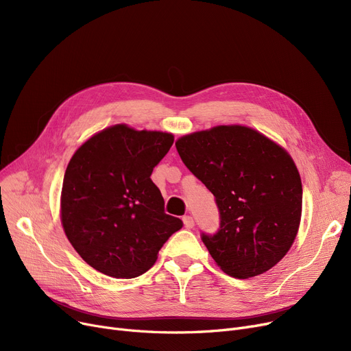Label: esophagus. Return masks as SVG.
Masks as SVG:
<instances>
[{
    "mask_svg": "<svg viewBox=\"0 0 351 351\" xmlns=\"http://www.w3.org/2000/svg\"><path fill=\"white\" fill-rule=\"evenodd\" d=\"M183 225H185L186 229H193L195 226V220L192 216H183Z\"/></svg>",
    "mask_w": 351,
    "mask_h": 351,
    "instance_id": "obj_1",
    "label": "esophagus"
}]
</instances>
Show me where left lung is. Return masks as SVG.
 Masks as SVG:
<instances>
[{"mask_svg":"<svg viewBox=\"0 0 351 351\" xmlns=\"http://www.w3.org/2000/svg\"><path fill=\"white\" fill-rule=\"evenodd\" d=\"M175 145L216 197L220 229L202 236L216 265L236 279L278 265L302 220V179L290 154L245 125H217L183 135Z\"/></svg>","mask_w":351,"mask_h":351,"instance_id":"8db88e82","label":"left lung"}]
</instances>
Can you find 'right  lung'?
<instances>
[{
	"instance_id": "right-lung-1",
	"label": "right lung",
	"mask_w": 351,
	"mask_h": 351,
	"mask_svg": "<svg viewBox=\"0 0 351 351\" xmlns=\"http://www.w3.org/2000/svg\"><path fill=\"white\" fill-rule=\"evenodd\" d=\"M173 135L108 126L72 155L62 182L60 216L72 247L95 270L132 279L149 270L163 243L182 228L166 215L151 175Z\"/></svg>"
}]
</instances>
